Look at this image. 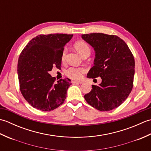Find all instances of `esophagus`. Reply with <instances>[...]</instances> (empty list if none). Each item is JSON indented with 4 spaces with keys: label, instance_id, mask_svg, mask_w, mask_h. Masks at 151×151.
Wrapping results in <instances>:
<instances>
[{
    "label": "esophagus",
    "instance_id": "34e87169",
    "mask_svg": "<svg viewBox=\"0 0 151 151\" xmlns=\"http://www.w3.org/2000/svg\"><path fill=\"white\" fill-rule=\"evenodd\" d=\"M73 84H82V81H73Z\"/></svg>",
    "mask_w": 151,
    "mask_h": 151
}]
</instances>
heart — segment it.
<instances>
[{
  "instance_id": "b5f03b06",
  "label": "heart",
  "mask_w": 151,
  "mask_h": 151,
  "mask_svg": "<svg viewBox=\"0 0 151 151\" xmlns=\"http://www.w3.org/2000/svg\"><path fill=\"white\" fill-rule=\"evenodd\" d=\"M75 48L76 51L80 54L82 55L86 52H90V49L87 43L83 41H78L75 44ZM66 50H64L62 54L63 58L65 56ZM86 72V69L84 67H71L67 69L65 73L66 75L69 76V77L73 78V79H80L82 78L83 74Z\"/></svg>"
}]
</instances>
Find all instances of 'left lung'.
<instances>
[{
  "instance_id": "8db88e82",
  "label": "left lung",
  "mask_w": 151,
  "mask_h": 151,
  "mask_svg": "<svg viewBox=\"0 0 151 151\" xmlns=\"http://www.w3.org/2000/svg\"><path fill=\"white\" fill-rule=\"evenodd\" d=\"M82 38L93 47L94 65L87 75L89 78L100 76L99 86L84 95L88 103L98 110L117 108L129 97L133 88L135 61L124 41L114 35L102 33L82 34Z\"/></svg>"
}]
</instances>
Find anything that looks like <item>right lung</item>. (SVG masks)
Returning a JSON list of instances; mask_svg holds the SVG:
<instances>
[{"label":"right lung","instance_id":"add662e5","mask_svg":"<svg viewBox=\"0 0 151 151\" xmlns=\"http://www.w3.org/2000/svg\"><path fill=\"white\" fill-rule=\"evenodd\" d=\"M73 34L39 35L31 40L19 56L17 74L21 93L32 106L51 111L62 105L71 83L49 73L53 67L60 69L64 46Z\"/></svg>","mask_w":151,"mask_h":151}]
</instances>
